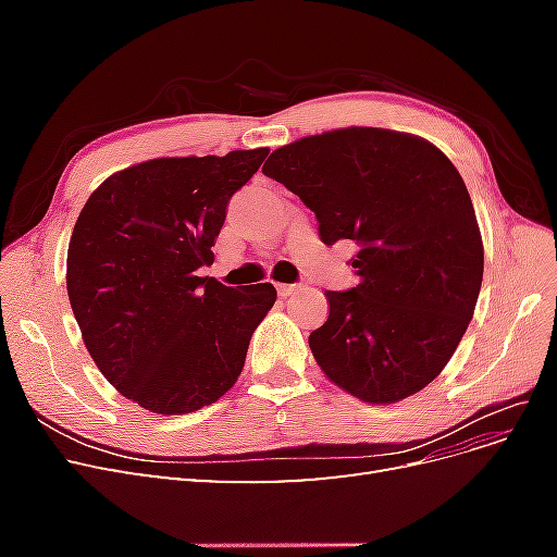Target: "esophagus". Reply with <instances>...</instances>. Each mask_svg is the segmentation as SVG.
Listing matches in <instances>:
<instances>
[{
  "instance_id": "esophagus-1",
  "label": "esophagus",
  "mask_w": 557,
  "mask_h": 557,
  "mask_svg": "<svg viewBox=\"0 0 557 557\" xmlns=\"http://www.w3.org/2000/svg\"><path fill=\"white\" fill-rule=\"evenodd\" d=\"M276 290H278V295H281L283 299H288V297H293V295L299 290V285H293V283H278V285H276Z\"/></svg>"
}]
</instances>
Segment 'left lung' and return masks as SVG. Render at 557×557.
Here are the masks:
<instances>
[{"mask_svg":"<svg viewBox=\"0 0 557 557\" xmlns=\"http://www.w3.org/2000/svg\"><path fill=\"white\" fill-rule=\"evenodd\" d=\"M315 213L332 246L358 244V285L325 290L311 332L332 383L369 404L423 391L453 358L476 309L483 244L462 176L434 144L346 127L276 148L262 166Z\"/></svg>","mask_w":557,"mask_h":557,"instance_id":"left-lung-1","label":"left lung"}]
</instances>
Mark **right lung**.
Masks as SVG:
<instances>
[{"label": "right lung", "instance_id": "right-lung-1", "mask_svg": "<svg viewBox=\"0 0 557 557\" xmlns=\"http://www.w3.org/2000/svg\"><path fill=\"white\" fill-rule=\"evenodd\" d=\"M269 150L158 158L88 197L66 250V293L99 372L139 407L181 416L237 383L276 288H227L213 264L227 201Z\"/></svg>", "mask_w": 557, "mask_h": 557}]
</instances>
